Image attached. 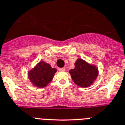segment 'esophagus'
Instances as JSON below:
<instances>
[{
	"mask_svg": "<svg viewBox=\"0 0 125 125\" xmlns=\"http://www.w3.org/2000/svg\"><path fill=\"white\" fill-rule=\"evenodd\" d=\"M65 70L66 69L65 67H63V68H59V69H58V70L60 72H64V71H65Z\"/></svg>",
	"mask_w": 125,
	"mask_h": 125,
	"instance_id": "obj_1",
	"label": "esophagus"
}]
</instances>
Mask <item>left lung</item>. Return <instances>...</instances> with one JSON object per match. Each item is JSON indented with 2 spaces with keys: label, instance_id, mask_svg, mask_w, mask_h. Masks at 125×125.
I'll use <instances>...</instances> for the list:
<instances>
[{
  "label": "left lung",
  "instance_id": "obj_1",
  "mask_svg": "<svg viewBox=\"0 0 125 125\" xmlns=\"http://www.w3.org/2000/svg\"><path fill=\"white\" fill-rule=\"evenodd\" d=\"M74 65V69L69 70V73L76 85L83 88L93 85L99 74L97 66L81 58L77 59Z\"/></svg>",
  "mask_w": 125,
  "mask_h": 125
}]
</instances>
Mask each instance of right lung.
<instances>
[{
	"instance_id": "right-lung-1",
	"label": "right lung",
	"mask_w": 125,
	"mask_h": 125,
	"mask_svg": "<svg viewBox=\"0 0 125 125\" xmlns=\"http://www.w3.org/2000/svg\"><path fill=\"white\" fill-rule=\"evenodd\" d=\"M56 72L57 70L52 68L49 63L40 61L28 71V75L32 85L38 88H44L52 82Z\"/></svg>"
}]
</instances>
